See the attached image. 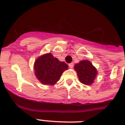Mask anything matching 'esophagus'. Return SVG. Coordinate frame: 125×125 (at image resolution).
<instances>
[{
	"label": "esophagus",
	"mask_w": 125,
	"mask_h": 125,
	"mask_svg": "<svg viewBox=\"0 0 125 125\" xmlns=\"http://www.w3.org/2000/svg\"><path fill=\"white\" fill-rule=\"evenodd\" d=\"M69 67H70V68L72 69L73 67V66H74V63H69Z\"/></svg>",
	"instance_id": "34e87169"
}]
</instances>
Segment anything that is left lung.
Segmentation results:
<instances>
[{
	"mask_svg": "<svg viewBox=\"0 0 125 125\" xmlns=\"http://www.w3.org/2000/svg\"><path fill=\"white\" fill-rule=\"evenodd\" d=\"M80 82L85 85H91L94 82L98 73L97 69L89 60H82L74 67Z\"/></svg>",
	"mask_w": 125,
	"mask_h": 125,
	"instance_id": "obj_1",
	"label": "left lung"
}]
</instances>
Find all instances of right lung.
Wrapping results in <instances>:
<instances>
[{
	"mask_svg": "<svg viewBox=\"0 0 125 125\" xmlns=\"http://www.w3.org/2000/svg\"><path fill=\"white\" fill-rule=\"evenodd\" d=\"M36 78L44 85H54L60 80L68 65L54 58L51 53L42 55L36 59L34 65Z\"/></svg>",
	"mask_w": 125,
	"mask_h": 125,
	"instance_id": "add662e5",
	"label": "right lung"
}]
</instances>
